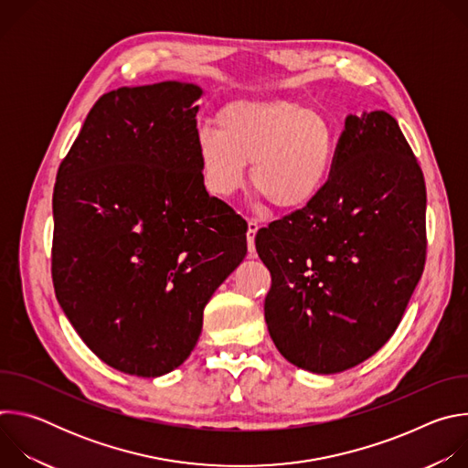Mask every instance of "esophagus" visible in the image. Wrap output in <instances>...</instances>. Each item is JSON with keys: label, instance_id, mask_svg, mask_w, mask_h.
Wrapping results in <instances>:
<instances>
[{"label": "esophagus", "instance_id": "34e87169", "mask_svg": "<svg viewBox=\"0 0 468 468\" xmlns=\"http://www.w3.org/2000/svg\"><path fill=\"white\" fill-rule=\"evenodd\" d=\"M257 229H259V224H257L255 220H250V222H248V233H246L250 257H255V233H257Z\"/></svg>", "mask_w": 468, "mask_h": 468}]
</instances>
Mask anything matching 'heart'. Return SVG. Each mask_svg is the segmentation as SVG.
Returning a JSON list of instances; mask_svg holds the SVG:
<instances>
[{"label":"heart","mask_w":468,"mask_h":468,"mask_svg":"<svg viewBox=\"0 0 468 468\" xmlns=\"http://www.w3.org/2000/svg\"><path fill=\"white\" fill-rule=\"evenodd\" d=\"M217 127L196 135L206 188L233 196L251 163L253 188L278 209H303L324 190L337 154V129L327 114L291 100L235 101Z\"/></svg>","instance_id":"obj_1"}]
</instances>
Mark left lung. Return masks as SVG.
Masks as SVG:
<instances>
[{"label": "left lung", "instance_id": "left-lung-1", "mask_svg": "<svg viewBox=\"0 0 468 468\" xmlns=\"http://www.w3.org/2000/svg\"><path fill=\"white\" fill-rule=\"evenodd\" d=\"M255 248L272 276L264 320L289 363L337 374L374 356L426 262V183L398 122L350 114L320 196L259 229Z\"/></svg>", "mask_w": 468, "mask_h": 468}]
</instances>
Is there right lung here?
<instances>
[{
  "label": "right lung",
  "instance_id": "add662e5",
  "mask_svg": "<svg viewBox=\"0 0 468 468\" xmlns=\"http://www.w3.org/2000/svg\"><path fill=\"white\" fill-rule=\"evenodd\" d=\"M202 94L179 81L103 94L57 172L55 296L83 343L131 376L190 356L207 302L248 250L246 220L199 172Z\"/></svg>",
  "mask_w": 468,
  "mask_h": 468
}]
</instances>
